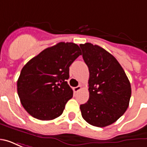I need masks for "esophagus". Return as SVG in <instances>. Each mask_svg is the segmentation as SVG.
I'll list each match as a JSON object with an SVG mask.
<instances>
[{"label":"esophagus","instance_id":"1","mask_svg":"<svg viewBox=\"0 0 147 147\" xmlns=\"http://www.w3.org/2000/svg\"><path fill=\"white\" fill-rule=\"evenodd\" d=\"M82 89V86H76V87H73V91L75 93H77L79 90Z\"/></svg>","mask_w":147,"mask_h":147}]
</instances>
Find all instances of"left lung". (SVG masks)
I'll return each mask as SVG.
<instances>
[{
    "label": "left lung",
    "mask_w": 147,
    "mask_h": 147,
    "mask_svg": "<svg viewBox=\"0 0 147 147\" xmlns=\"http://www.w3.org/2000/svg\"><path fill=\"white\" fill-rule=\"evenodd\" d=\"M80 46L90 72V97L87 102L80 105L82 117L93 126H109L129 105V80L117 59L105 49L91 43Z\"/></svg>",
    "instance_id": "8db88e82"
}]
</instances>
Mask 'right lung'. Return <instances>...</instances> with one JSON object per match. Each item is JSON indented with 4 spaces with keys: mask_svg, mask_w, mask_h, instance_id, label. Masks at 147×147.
I'll return each mask as SVG.
<instances>
[{
    "mask_svg": "<svg viewBox=\"0 0 147 147\" xmlns=\"http://www.w3.org/2000/svg\"><path fill=\"white\" fill-rule=\"evenodd\" d=\"M80 55V46L59 42L24 65L17 81V92L24 108L41 120L60 117L73 90L67 84L69 67Z\"/></svg>",
    "mask_w": 147,
    "mask_h": 147,
    "instance_id": "obj_1",
    "label": "right lung"
}]
</instances>
